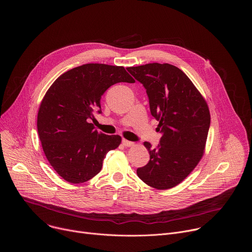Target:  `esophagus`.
Returning a JSON list of instances; mask_svg holds the SVG:
<instances>
[{
  "label": "esophagus",
  "instance_id": "1",
  "mask_svg": "<svg viewBox=\"0 0 252 252\" xmlns=\"http://www.w3.org/2000/svg\"><path fill=\"white\" fill-rule=\"evenodd\" d=\"M122 144H123L124 146H127V147H130V146H133V145H134V143H132V142H130V141H127V140H125V139L122 140Z\"/></svg>",
  "mask_w": 252,
  "mask_h": 252
}]
</instances>
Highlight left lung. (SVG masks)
<instances>
[{
    "label": "left lung",
    "instance_id": "obj_1",
    "mask_svg": "<svg viewBox=\"0 0 252 252\" xmlns=\"http://www.w3.org/2000/svg\"><path fill=\"white\" fill-rule=\"evenodd\" d=\"M146 89L149 108L159 121L160 144L148 149L149 162L137 169L147 185L165 190L180 184L204 155L211 124L208 104L189 77L170 64L150 63L127 68Z\"/></svg>",
    "mask_w": 252,
    "mask_h": 252
}]
</instances>
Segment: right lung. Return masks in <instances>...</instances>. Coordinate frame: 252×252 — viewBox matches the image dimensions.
Returning a JSON list of instances; mask_svg holds the SVG:
<instances>
[{"label": "right lung", "mask_w": 252, "mask_h": 252, "mask_svg": "<svg viewBox=\"0 0 252 252\" xmlns=\"http://www.w3.org/2000/svg\"><path fill=\"white\" fill-rule=\"evenodd\" d=\"M118 82H135L124 67L85 64L61 74L45 93L37 112V133L43 152L55 170L71 183H82L100 173L118 135L99 133L90 119L101 113V98Z\"/></svg>", "instance_id": "add662e5"}]
</instances>
